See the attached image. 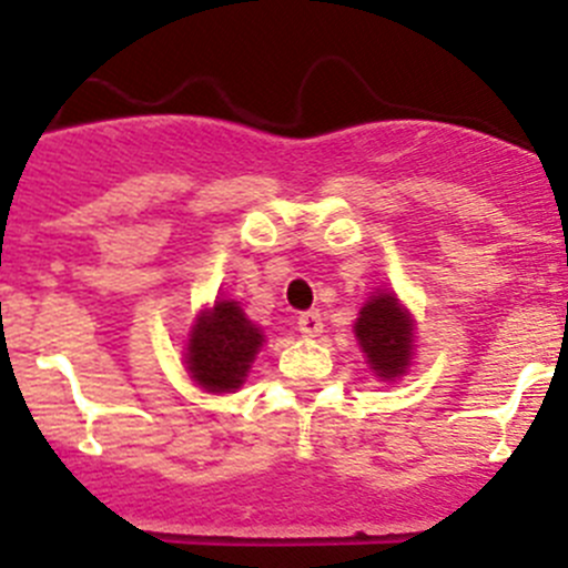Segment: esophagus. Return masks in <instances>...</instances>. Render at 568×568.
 <instances>
[{"mask_svg":"<svg viewBox=\"0 0 568 568\" xmlns=\"http://www.w3.org/2000/svg\"><path fill=\"white\" fill-rule=\"evenodd\" d=\"M297 331L303 336H317V333H323V317H320V312H303L297 317Z\"/></svg>","mask_w":568,"mask_h":568,"instance_id":"esophagus-1","label":"esophagus"}]
</instances>
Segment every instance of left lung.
<instances>
[{"mask_svg":"<svg viewBox=\"0 0 568 568\" xmlns=\"http://www.w3.org/2000/svg\"><path fill=\"white\" fill-rule=\"evenodd\" d=\"M355 336L369 358V366L379 377H399L410 364L413 323L402 312L399 301L388 292H377L361 308Z\"/></svg>","mask_w":568,"mask_h":568,"instance_id":"8db88e82","label":"left lung"}]
</instances>
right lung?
<instances>
[{"label": "right lung", "instance_id": "obj_1", "mask_svg": "<svg viewBox=\"0 0 568 568\" xmlns=\"http://www.w3.org/2000/svg\"><path fill=\"white\" fill-rule=\"evenodd\" d=\"M262 347L260 327L235 301H219L196 320L189 338V369L204 390H235Z\"/></svg>", "mask_w": 568, "mask_h": 568}]
</instances>
